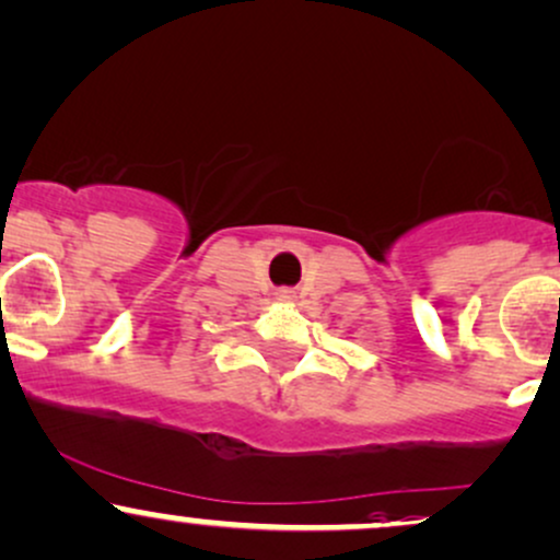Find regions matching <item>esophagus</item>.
Listing matches in <instances>:
<instances>
[{
  "label": "esophagus",
  "mask_w": 560,
  "mask_h": 560,
  "mask_svg": "<svg viewBox=\"0 0 560 560\" xmlns=\"http://www.w3.org/2000/svg\"><path fill=\"white\" fill-rule=\"evenodd\" d=\"M292 298H294V294L289 292V289H279V300H292Z\"/></svg>",
  "instance_id": "obj_1"
}]
</instances>
